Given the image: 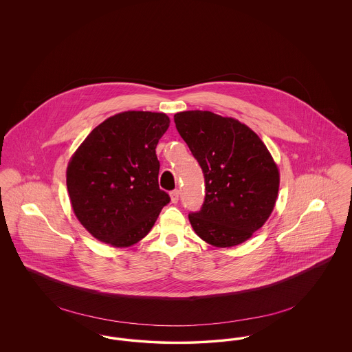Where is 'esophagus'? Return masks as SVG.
Returning <instances> with one entry per match:
<instances>
[{
    "label": "esophagus",
    "instance_id": "1",
    "mask_svg": "<svg viewBox=\"0 0 352 352\" xmlns=\"http://www.w3.org/2000/svg\"><path fill=\"white\" fill-rule=\"evenodd\" d=\"M170 198H171V203H177L179 201V191L178 190H173L170 192Z\"/></svg>",
    "mask_w": 352,
    "mask_h": 352
}]
</instances>
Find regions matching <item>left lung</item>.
<instances>
[{
    "mask_svg": "<svg viewBox=\"0 0 352 352\" xmlns=\"http://www.w3.org/2000/svg\"><path fill=\"white\" fill-rule=\"evenodd\" d=\"M174 122L204 174L201 211L188 214L195 234L219 248L244 243L268 220L278 194L267 146L247 125L210 111L179 112Z\"/></svg>",
    "mask_w": 352,
    "mask_h": 352,
    "instance_id": "left-lung-1",
    "label": "left lung"
}]
</instances>
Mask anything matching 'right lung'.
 <instances>
[{
	"instance_id": "1",
	"label": "right lung",
	"mask_w": 352,
	"mask_h": 352,
	"mask_svg": "<svg viewBox=\"0 0 352 352\" xmlns=\"http://www.w3.org/2000/svg\"><path fill=\"white\" fill-rule=\"evenodd\" d=\"M165 113L128 111L87 135L67 168L72 210L84 228L118 248L149 234L168 192L158 186L155 148L168 131Z\"/></svg>"
}]
</instances>
